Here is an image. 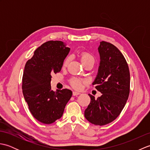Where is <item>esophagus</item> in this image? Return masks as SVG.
Segmentation results:
<instances>
[{
  "label": "esophagus",
  "mask_w": 150,
  "mask_h": 150,
  "mask_svg": "<svg viewBox=\"0 0 150 150\" xmlns=\"http://www.w3.org/2000/svg\"><path fill=\"white\" fill-rule=\"evenodd\" d=\"M81 93H79V92H77V91H73V96H77V95H80Z\"/></svg>",
  "instance_id": "obj_1"
}]
</instances>
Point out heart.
I'll use <instances>...</instances> for the list:
<instances>
[{"instance_id": "heart-1", "label": "heart", "mask_w": 150, "mask_h": 150, "mask_svg": "<svg viewBox=\"0 0 150 150\" xmlns=\"http://www.w3.org/2000/svg\"><path fill=\"white\" fill-rule=\"evenodd\" d=\"M80 58L81 60L82 63L83 64V65H85L86 64L93 62L95 63V57L91 55L90 53L87 52H82L80 53ZM69 60V57H66L63 62V67H66L68 65V62ZM70 84L75 89H80L82 86V84L83 83V81H82L81 79H79L78 78H72L70 79L69 81Z\"/></svg>"}]
</instances>
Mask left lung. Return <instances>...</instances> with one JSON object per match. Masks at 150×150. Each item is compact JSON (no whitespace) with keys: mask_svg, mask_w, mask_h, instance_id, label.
<instances>
[{"mask_svg":"<svg viewBox=\"0 0 150 150\" xmlns=\"http://www.w3.org/2000/svg\"><path fill=\"white\" fill-rule=\"evenodd\" d=\"M100 62L93 85L102 95L95 99L90 94L91 102L84 116L95 125L104 126L119 115L129 94L130 74L124 57L113 44L102 41L98 47Z\"/></svg>","mask_w":150,"mask_h":150,"instance_id":"left-lung-1","label":"left lung"}]
</instances>
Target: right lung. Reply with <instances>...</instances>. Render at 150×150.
Here are the masks:
<instances>
[{"label": "right lung", "mask_w": 150, "mask_h": 150, "mask_svg": "<svg viewBox=\"0 0 150 150\" xmlns=\"http://www.w3.org/2000/svg\"><path fill=\"white\" fill-rule=\"evenodd\" d=\"M70 48L60 40H50L35 51L24 67L22 93L31 113L39 122L49 124L62 116L72 91L51 90L52 74L61 70Z\"/></svg>", "instance_id": "1"}]
</instances>
